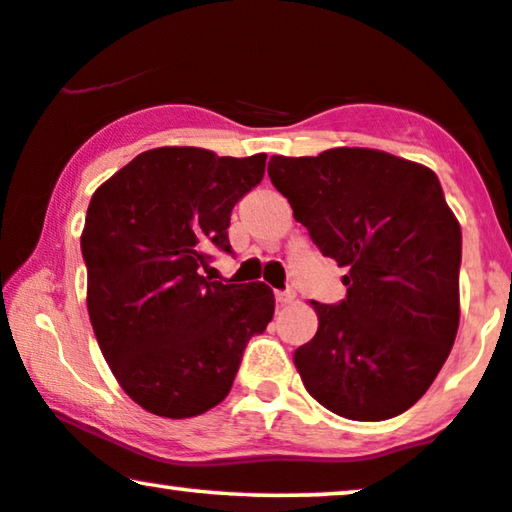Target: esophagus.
I'll use <instances>...</instances> for the list:
<instances>
[{
  "label": "esophagus",
  "instance_id": "esophagus-1",
  "mask_svg": "<svg viewBox=\"0 0 512 512\" xmlns=\"http://www.w3.org/2000/svg\"><path fill=\"white\" fill-rule=\"evenodd\" d=\"M275 298H277V303H279V305H291L293 300H296V291H293V289L277 291V293H275Z\"/></svg>",
  "mask_w": 512,
  "mask_h": 512
}]
</instances>
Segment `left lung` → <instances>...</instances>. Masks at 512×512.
<instances>
[{
  "instance_id": "obj_1",
  "label": "left lung",
  "mask_w": 512,
  "mask_h": 512,
  "mask_svg": "<svg viewBox=\"0 0 512 512\" xmlns=\"http://www.w3.org/2000/svg\"><path fill=\"white\" fill-rule=\"evenodd\" d=\"M268 174L321 254L347 268V298L312 300L317 335L293 354L305 389L356 422L401 415L436 380L459 328L461 228L436 172L342 146L272 156Z\"/></svg>"
}]
</instances>
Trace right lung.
<instances>
[{"mask_svg": "<svg viewBox=\"0 0 512 512\" xmlns=\"http://www.w3.org/2000/svg\"><path fill=\"white\" fill-rule=\"evenodd\" d=\"M265 158L160 146L93 193L81 235L90 324L118 384L153 415L219 405L251 335L270 324L268 284L200 272L209 249L230 251V212L261 184Z\"/></svg>", "mask_w": 512, "mask_h": 512, "instance_id": "1", "label": "right lung"}]
</instances>
